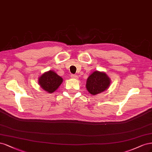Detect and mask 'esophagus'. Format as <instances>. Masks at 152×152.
<instances>
[{
	"mask_svg": "<svg viewBox=\"0 0 152 152\" xmlns=\"http://www.w3.org/2000/svg\"><path fill=\"white\" fill-rule=\"evenodd\" d=\"M71 77L72 78H75V79H77V78H78V76L76 75H71Z\"/></svg>",
	"mask_w": 152,
	"mask_h": 152,
	"instance_id": "obj_1",
	"label": "esophagus"
}]
</instances>
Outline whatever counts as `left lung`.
<instances>
[{"label":"left lung","instance_id":"left-lung-1","mask_svg":"<svg viewBox=\"0 0 152 152\" xmlns=\"http://www.w3.org/2000/svg\"><path fill=\"white\" fill-rule=\"evenodd\" d=\"M110 84V78L105 73L96 71L88 77L86 87L89 93L93 95H95L106 90Z\"/></svg>","mask_w":152,"mask_h":152}]
</instances>
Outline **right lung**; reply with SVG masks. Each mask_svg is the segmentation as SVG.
I'll return each instance as SVG.
<instances>
[{
    "instance_id": "add662e5",
    "label": "right lung",
    "mask_w": 152,
    "mask_h": 152,
    "mask_svg": "<svg viewBox=\"0 0 152 152\" xmlns=\"http://www.w3.org/2000/svg\"><path fill=\"white\" fill-rule=\"evenodd\" d=\"M62 81V78L52 71L45 72L38 80L40 86L49 94L54 92L61 85Z\"/></svg>"
}]
</instances>
